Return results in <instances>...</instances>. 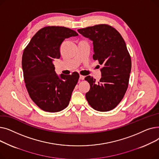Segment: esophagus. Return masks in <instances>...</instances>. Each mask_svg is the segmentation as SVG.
<instances>
[{
  "label": "esophagus",
  "mask_w": 159,
  "mask_h": 159,
  "mask_svg": "<svg viewBox=\"0 0 159 159\" xmlns=\"http://www.w3.org/2000/svg\"><path fill=\"white\" fill-rule=\"evenodd\" d=\"M84 78H85L84 76H83V75H80V78H79V79H80V80H84Z\"/></svg>",
  "instance_id": "obj_1"
}]
</instances>
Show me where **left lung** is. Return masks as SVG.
Here are the masks:
<instances>
[{
	"label": "left lung",
	"mask_w": 159,
	"mask_h": 159,
	"mask_svg": "<svg viewBox=\"0 0 159 159\" xmlns=\"http://www.w3.org/2000/svg\"><path fill=\"white\" fill-rule=\"evenodd\" d=\"M77 31L93 41V58L102 65V77L98 82L91 76L84 79L90 85L86 98L94 110L110 111L120 102L128 87L131 61L126 43L119 32L107 24Z\"/></svg>",
	"instance_id": "1"
}]
</instances>
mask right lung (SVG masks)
<instances>
[{
  "instance_id": "right-lung-1",
  "label": "right lung",
  "mask_w": 159,
  "mask_h": 159,
  "mask_svg": "<svg viewBox=\"0 0 159 159\" xmlns=\"http://www.w3.org/2000/svg\"><path fill=\"white\" fill-rule=\"evenodd\" d=\"M78 33L62 26H46L38 31L24 49L22 58L24 79L30 97L41 110L58 112L68 106L79 74L58 76L53 63L61 57L65 39Z\"/></svg>"
}]
</instances>
